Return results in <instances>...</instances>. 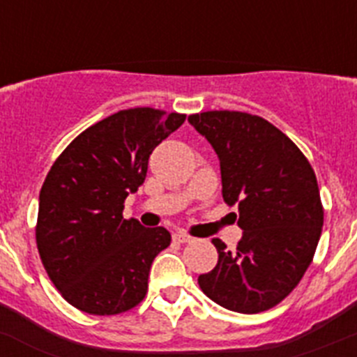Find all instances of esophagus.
Returning a JSON list of instances; mask_svg holds the SVG:
<instances>
[{
	"label": "esophagus",
	"mask_w": 357,
	"mask_h": 357,
	"mask_svg": "<svg viewBox=\"0 0 357 357\" xmlns=\"http://www.w3.org/2000/svg\"><path fill=\"white\" fill-rule=\"evenodd\" d=\"M173 238H175V241H178V243H191V241H193V236H189L188 232H175V236H173Z\"/></svg>",
	"instance_id": "1"
}]
</instances>
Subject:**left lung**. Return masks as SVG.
Here are the masks:
<instances>
[{
    "instance_id": "left-lung-1",
    "label": "left lung",
    "mask_w": 357,
    "mask_h": 357,
    "mask_svg": "<svg viewBox=\"0 0 357 357\" xmlns=\"http://www.w3.org/2000/svg\"><path fill=\"white\" fill-rule=\"evenodd\" d=\"M220 159L222 193L238 206L243 238L234 252L214 238L218 264L198 277L222 307L255 314L275 307L298 286L324 225L317 175L288 135L259 116L207 110L189 116Z\"/></svg>"
}]
</instances>
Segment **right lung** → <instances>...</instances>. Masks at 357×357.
<instances>
[{
    "label": "right lung",
    "instance_id": "1",
    "mask_svg": "<svg viewBox=\"0 0 357 357\" xmlns=\"http://www.w3.org/2000/svg\"><path fill=\"white\" fill-rule=\"evenodd\" d=\"M185 114L137 107L85 128L56 157L39 195L36 241L43 266L66 301L84 313L130 311L148 291L164 227L123 218L128 193L146 178L151 151Z\"/></svg>",
    "mask_w": 357,
    "mask_h": 357
}]
</instances>
